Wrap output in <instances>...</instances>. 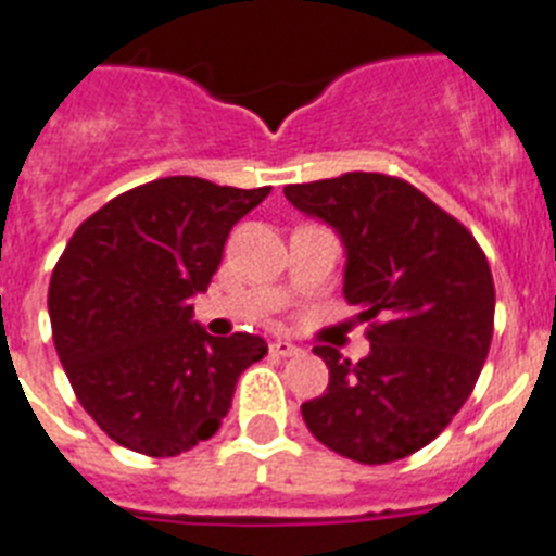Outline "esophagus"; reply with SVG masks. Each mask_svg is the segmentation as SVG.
<instances>
[{
    "label": "esophagus",
    "instance_id": "obj_1",
    "mask_svg": "<svg viewBox=\"0 0 556 556\" xmlns=\"http://www.w3.org/2000/svg\"><path fill=\"white\" fill-rule=\"evenodd\" d=\"M270 354L296 356V354H302V349H300V345H293L291 340H274V342H270Z\"/></svg>",
    "mask_w": 556,
    "mask_h": 556
}]
</instances>
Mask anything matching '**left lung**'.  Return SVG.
<instances>
[{
  "label": "left lung",
  "instance_id": "8db88e82",
  "mask_svg": "<svg viewBox=\"0 0 556 556\" xmlns=\"http://www.w3.org/2000/svg\"><path fill=\"white\" fill-rule=\"evenodd\" d=\"M296 211L331 225L345 248L342 293L371 323L359 363L331 345L328 388L302 403L314 437L363 466L403 459L448 426L489 356L494 279L451 214L405 179L342 174L286 185Z\"/></svg>",
  "mask_w": 556,
  "mask_h": 556
}]
</instances>
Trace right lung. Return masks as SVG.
Here are the masks:
<instances>
[{
	"label": "right lung",
	"mask_w": 556,
	"mask_h": 556,
	"mask_svg": "<svg viewBox=\"0 0 556 556\" xmlns=\"http://www.w3.org/2000/svg\"><path fill=\"white\" fill-rule=\"evenodd\" d=\"M270 188L165 176L88 216L48 288L53 345L76 400L114 442L176 457L211 440L263 337H211L191 300L207 291L233 225Z\"/></svg>",
	"instance_id": "right-lung-1"
}]
</instances>
